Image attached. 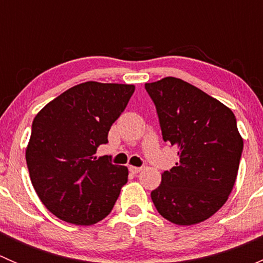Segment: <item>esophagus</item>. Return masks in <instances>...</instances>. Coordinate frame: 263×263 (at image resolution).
<instances>
[{
  "mask_svg": "<svg viewBox=\"0 0 263 263\" xmlns=\"http://www.w3.org/2000/svg\"><path fill=\"white\" fill-rule=\"evenodd\" d=\"M141 171H142L141 166H129V172H131V173H134V174L139 173V172H141Z\"/></svg>",
  "mask_w": 263,
  "mask_h": 263,
  "instance_id": "obj_1",
  "label": "esophagus"
}]
</instances>
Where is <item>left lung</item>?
Here are the masks:
<instances>
[{"instance_id":"obj_1","label":"left lung","mask_w":263,"mask_h":263,"mask_svg":"<svg viewBox=\"0 0 263 263\" xmlns=\"http://www.w3.org/2000/svg\"><path fill=\"white\" fill-rule=\"evenodd\" d=\"M163 140L178 148V161L151 192L158 213L192 225L216 213L237 179L243 140L234 113L198 87L177 78L145 84Z\"/></svg>"}]
</instances>
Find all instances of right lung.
<instances>
[{
	"label": "right lung",
	"instance_id": "1",
	"mask_svg": "<svg viewBox=\"0 0 263 263\" xmlns=\"http://www.w3.org/2000/svg\"><path fill=\"white\" fill-rule=\"evenodd\" d=\"M135 91L134 85L87 81L49 102L34 118L26 148L31 183L66 222L92 225L109 215L128 169L94 154Z\"/></svg>",
	"mask_w": 263,
	"mask_h": 263
}]
</instances>
